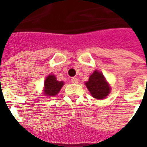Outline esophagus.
Here are the masks:
<instances>
[{"mask_svg": "<svg viewBox=\"0 0 147 147\" xmlns=\"http://www.w3.org/2000/svg\"><path fill=\"white\" fill-rule=\"evenodd\" d=\"M71 82H73V83H75V84H76V83L78 82V79L77 78H73L71 79Z\"/></svg>", "mask_w": 147, "mask_h": 147, "instance_id": "esophagus-1", "label": "esophagus"}]
</instances>
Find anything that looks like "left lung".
<instances>
[{"mask_svg":"<svg viewBox=\"0 0 147 147\" xmlns=\"http://www.w3.org/2000/svg\"><path fill=\"white\" fill-rule=\"evenodd\" d=\"M85 84L92 97L96 99L101 100L105 98L110 92L109 83L106 82L104 75L98 70L94 71Z\"/></svg>","mask_w":147,"mask_h":147,"instance_id":"obj_1","label":"left lung"}]
</instances>
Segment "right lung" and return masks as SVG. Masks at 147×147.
Segmentation results:
<instances>
[{
  "label": "right lung",
  "mask_w": 147,
  "mask_h": 147,
  "mask_svg": "<svg viewBox=\"0 0 147 147\" xmlns=\"http://www.w3.org/2000/svg\"><path fill=\"white\" fill-rule=\"evenodd\" d=\"M63 85H64V82L58 81L55 75L50 74L47 77L44 82L43 93L47 96H55L59 93Z\"/></svg>",
  "instance_id": "1"
}]
</instances>
